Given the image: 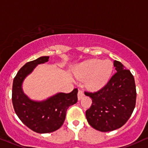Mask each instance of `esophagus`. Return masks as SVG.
Listing matches in <instances>:
<instances>
[{"mask_svg":"<svg viewBox=\"0 0 148 148\" xmlns=\"http://www.w3.org/2000/svg\"><path fill=\"white\" fill-rule=\"evenodd\" d=\"M84 96H85L84 92H83V90H79V92H78V99H79V100H81V99L83 97H84Z\"/></svg>","mask_w":148,"mask_h":148,"instance_id":"1","label":"esophagus"}]
</instances>
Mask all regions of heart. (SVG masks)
I'll return each mask as SVG.
<instances>
[{
  "label": "heart",
  "mask_w": 148,
  "mask_h": 148,
  "mask_svg": "<svg viewBox=\"0 0 148 148\" xmlns=\"http://www.w3.org/2000/svg\"><path fill=\"white\" fill-rule=\"evenodd\" d=\"M113 65L110 60L90 59L80 64L76 75L81 80L86 79V85L92 90L102 88L109 81Z\"/></svg>",
  "instance_id": "b5f03b06"
}]
</instances>
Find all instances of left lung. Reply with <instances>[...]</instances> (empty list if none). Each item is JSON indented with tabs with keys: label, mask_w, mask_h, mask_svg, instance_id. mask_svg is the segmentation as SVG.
Returning <instances> with one entry per match:
<instances>
[{
	"label": "left lung",
	"mask_w": 148,
	"mask_h": 148,
	"mask_svg": "<svg viewBox=\"0 0 148 148\" xmlns=\"http://www.w3.org/2000/svg\"><path fill=\"white\" fill-rule=\"evenodd\" d=\"M116 72L99 91L85 92L92 100L85 112L90 125L101 132H110L122 127L131 116L136 105L134 78L121 62L114 60Z\"/></svg>",
	"instance_id": "left-lung-1"
}]
</instances>
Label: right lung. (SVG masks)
<instances>
[{"label": "right lung", "instance_id": "obj_1", "mask_svg": "<svg viewBox=\"0 0 148 148\" xmlns=\"http://www.w3.org/2000/svg\"><path fill=\"white\" fill-rule=\"evenodd\" d=\"M49 56H41L23 65L14 79L12 103L14 109L23 123L34 132L40 134L52 132L61 127L69 106L77 102V88L70 93H58L47 100L34 101L23 93L24 79L38 64L45 63Z\"/></svg>", "mask_w": 148, "mask_h": 148}]
</instances>
